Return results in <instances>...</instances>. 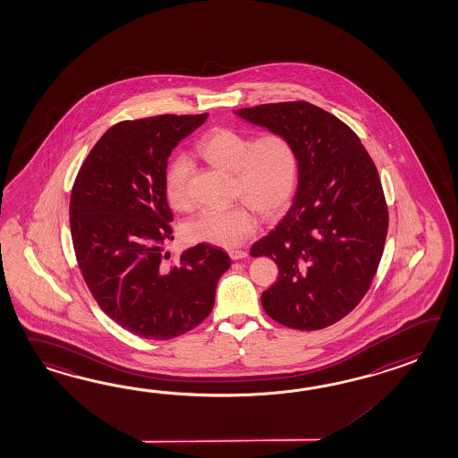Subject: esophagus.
Segmentation results:
<instances>
[{
    "mask_svg": "<svg viewBox=\"0 0 458 458\" xmlns=\"http://www.w3.org/2000/svg\"><path fill=\"white\" fill-rule=\"evenodd\" d=\"M229 256H231L233 260H242V259H247L249 254H247L245 250H231V252H229Z\"/></svg>",
    "mask_w": 458,
    "mask_h": 458,
    "instance_id": "esophagus-1",
    "label": "esophagus"
}]
</instances>
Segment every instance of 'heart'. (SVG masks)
<instances>
[{
  "instance_id": "obj_1",
  "label": "heart",
  "mask_w": 458,
  "mask_h": 458,
  "mask_svg": "<svg viewBox=\"0 0 458 458\" xmlns=\"http://www.w3.org/2000/svg\"><path fill=\"white\" fill-rule=\"evenodd\" d=\"M202 158L233 173L237 202L231 208H209L190 221L186 233L194 242L233 249L244 244L259 225L257 211L274 217L287 208L297 190L300 160L292 140L284 133H266L250 140L233 128H214L198 143ZM192 161L180 155L165 173V191L173 208L191 206Z\"/></svg>"
}]
</instances>
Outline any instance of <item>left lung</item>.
Segmentation results:
<instances>
[{
  "mask_svg": "<svg viewBox=\"0 0 458 458\" xmlns=\"http://www.w3.org/2000/svg\"><path fill=\"white\" fill-rule=\"evenodd\" d=\"M234 114L284 133L300 160L290 209L250 249V256L270 257L278 267L262 307L288 328H327L361 301L383 257L389 217L376 165L352 128L309 102Z\"/></svg>",
  "mask_w": 458,
  "mask_h": 458,
  "instance_id": "1",
  "label": "left lung"
}]
</instances>
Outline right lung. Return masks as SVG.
I'll list each match as a JSON object with an SVG mask.
<instances>
[{
	"label": "right lung",
	"instance_id": "obj_1",
	"mask_svg": "<svg viewBox=\"0 0 458 458\" xmlns=\"http://www.w3.org/2000/svg\"><path fill=\"white\" fill-rule=\"evenodd\" d=\"M157 115L108 128L90 149L71 194L77 264L98 307L145 340H171L198 327L214 307L231 259L209 244L165 262L173 239L165 173L173 148L206 122Z\"/></svg>",
	"mask_w": 458,
	"mask_h": 458
}]
</instances>
